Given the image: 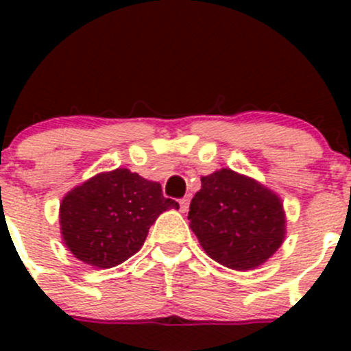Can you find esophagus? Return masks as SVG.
I'll use <instances>...</instances> for the list:
<instances>
[{
	"mask_svg": "<svg viewBox=\"0 0 351 351\" xmlns=\"http://www.w3.org/2000/svg\"><path fill=\"white\" fill-rule=\"evenodd\" d=\"M189 207H190V198L189 197L182 198V200H180V210H182L183 214H186V212H189Z\"/></svg>",
	"mask_w": 351,
	"mask_h": 351,
	"instance_id": "obj_1",
	"label": "esophagus"
}]
</instances>
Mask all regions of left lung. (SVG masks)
Returning <instances> with one entry per match:
<instances>
[{
	"label": "left lung",
	"mask_w": 351,
	"mask_h": 351,
	"mask_svg": "<svg viewBox=\"0 0 351 351\" xmlns=\"http://www.w3.org/2000/svg\"><path fill=\"white\" fill-rule=\"evenodd\" d=\"M200 180L189 221L205 253L238 271L253 270L274 256L287 234L280 197L229 168Z\"/></svg>",
	"instance_id": "1"
}]
</instances>
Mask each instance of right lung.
I'll use <instances>...</instances> for the list:
<instances>
[{
  "label": "right lung",
  "mask_w": 351,
  "mask_h": 351,
  "mask_svg": "<svg viewBox=\"0 0 351 351\" xmlns=\"http://www.w3.org/2000/svg\"><path fill=\"white\" fill-rule=\"evenodd\" d=\"M178 202L165 198L158 182L127 168L91 176L67 192L59 207L66 247L93 268H112L143 247L149 228Z\"/></svg>",
  "instance_id": "right-lung-1"
}]
</instances>
